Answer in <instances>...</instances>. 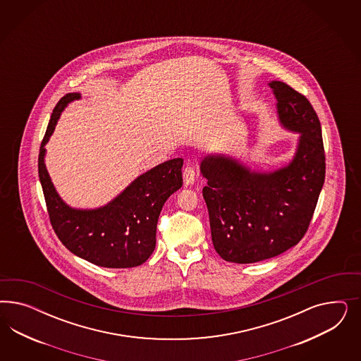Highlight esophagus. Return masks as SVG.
I'll list each match as a JSON object with an SVG mask.
<instances>
[{
    "label": "esophagus",
    "mask_w": 361,
    "mask_h": 361,
    "mask_svg": "<svg viewBox=\"0 0 361 361\" xmlns=\"http://www.w3.org/2000/svg\"><path fill=\"white\" fill-rule=\"evenodd\" d=\"M183 177H184V184H185V186L192 185L195 183V177H196L195 166L186 165L185 169L183 172Z\"/></svg>",
    "instance_id": "1"
}]
</instances>
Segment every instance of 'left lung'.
Segmentation results:
<instances>
[{
	"label": "left lung",
	"instance_id": "8db88e82",
	"mask_svg": "<svg viewBox=\"0 0 361 361\" xmlns=\"http://www.w3.org/2000/svg\"><path fill=\"white\" fill-rule=\"evenodd\" d=\"M276 99L278 121L299 133L294 157L262 172L225 153L207 154L200 164L202 189L219 257L255 263L295 246L306 234L326 177L322 127L305 95L283 82L267 83Z\"/></svg>",
	"mask_w": 361,
	"mask_h": 361
}]
</instances>
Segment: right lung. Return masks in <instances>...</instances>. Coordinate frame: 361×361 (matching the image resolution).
I'll use <instances>...</instances> for the list:
<instances>
[{
    "mask_svg": "<svg viewBox=\"0 0 361 361\" xmlns=\"http://www.w3.org/2000/svg\"><path fill=\"white\" fill-rule=\"evenodd\" d=\"M80 98L79 92H70L58 102L39 149L38 173L51 226L70 252L88 262L109 269L140 266L154 250L157 219L165 201L183 185L184 160L178 157L156 165L103 207L67 205L46 169L44 145L63 109Z\"/></svg>",
    "mask_w": 361,
    "mask_h": 361,
    "instance_id": "1",
    "label": "right lung"
}]
</instances>
